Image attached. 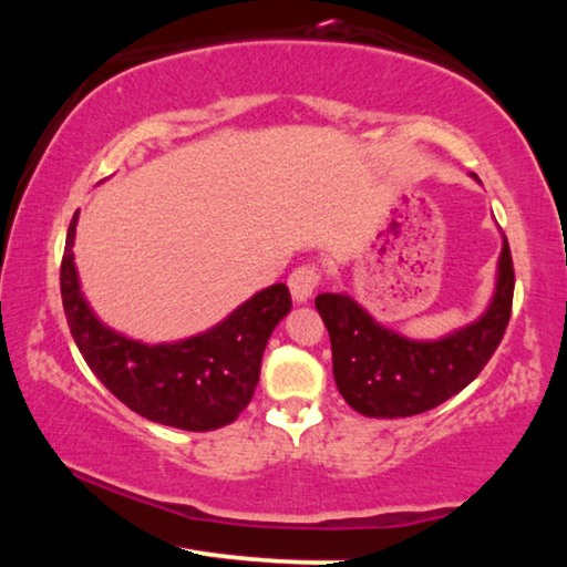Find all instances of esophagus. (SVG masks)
Listing matches in <instances>:
<instances>
[{"label": "esophagus", "instance_id": "34e87169", "mask_svg": "<svg viewBox=\"0 0 567 567\" xmlns=\"http://www.w3.org/2000/svg\"><path fill=\"white\" fill-rule=\"evenodd\" d=\"M318 282H320V272L315 265L297 267V270L290 275V280H287V285H290V292H292V300L297 305L310 300L312 292L318 290Z\"/></svg>", "mask_w": 567, "mask_h": 567}]
</instances>
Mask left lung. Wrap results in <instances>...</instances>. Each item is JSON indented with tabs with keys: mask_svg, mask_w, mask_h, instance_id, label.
<instances>
[{
	"mask_svg": "<svg viewBox=\"0 0 567 567\" xmlns=\"http://www.w3.org/2000/svg\"><path fill=\"white\" fill-rule=\"evenodd\" d=\"M513 287V257L503 237L491 305L445 338H405L378 322L348 292L318 295L315 307L330 332L340 395L368 417H410L443 405L493 358L511 320Z\"/></svg>",
	"mask_w": 567,
	"mask_h": 567,
	"instance_id": "8db88e82",
	"label": "left lung"
}]
</instances>
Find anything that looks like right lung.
<instances>
[{
  "mask_svg": "<svg viewBox=\"0 0 567 567\" xmlns=\"http://www.w3.org/2000/svg\"><path fill=\"white\" fill-rule=\"evenodd\" d=\"M74 213L60 270L62 305L84 362L114 398L159 425L207 433L235 422L255 395L262 352L290 312L282 282L265 287L223 322L177 342L147 344L104 324L82 292L74 265Z\"/></svg>",
  "mask_w": 567,
  "mask_h": 567,
  "instance_id": "1",
  "label": "right lung"
}]
</instances>
